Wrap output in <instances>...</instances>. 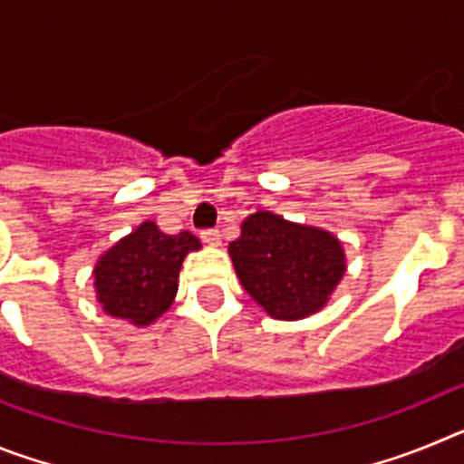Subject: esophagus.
<instances>
[{"label":"esophagus","mask_w":464,"mask_h":464,"mask_svg":"<svg viewBox=\"0 0 464 464\" xmlns=\"http://www.w3.org/2000/svg\"><path fill=\"white\" fill-rule=\"evenodd\" d=\"M199 237H202L204 244H208V246H218L220 244V232H218V229H213V227L202 229V232H199Z\"/></svg>","instance_id":"1"}]
</instances>
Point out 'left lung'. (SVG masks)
<instances>
[{"label": "left lung", "instance_id": "left-lung-1", "mask_svg": "<svg viewBox=\"0 0 464 464\" xmlns=\"http://www.w3.org/2000/svg\"><path fill=\"white\" fill-rule=\"evenodd\" d=\"M229 256L246 293L283 321L315 314L346 269L337 237L267 211L244 220Z\"/></svg>", "mask_w": 464, "mask_h": 464}]
</instances>
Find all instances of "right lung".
Masks as SVG:
<instances>
[{
	"instance_id": "obj_1",
	"label": "right lung",
	"mask_w": 464,
	"mask_h": 464,
	"mask_svg": "<svg viewBox=\"0 0 464 464\" xmlns=\"http://www.w3.org/2000/svg\"><path fill=\"white\" fill-rule=\"evenodd\" d=\"M199 246L190 232L165 235L155 223L139 225L97 262V299L106 314L149 325L171 306L183 257Z\"/></svg>"
}]
</instances>
